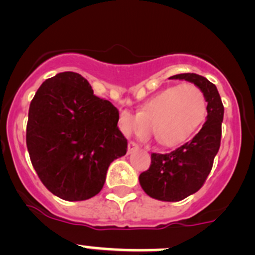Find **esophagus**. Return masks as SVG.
Wrapping results in <instances>:
<instances>
[{
	"label": "esophagus",
	"instance_id": "1",
	"mask_svg": "<svg viewBox=\"0 0 255 255\" xmlns=\"http://www.w3.org/2000/svg\"><path fill=\"white\" fill-rule=\"evenodd\" d=\"M136 150H138V145L136 142H133V141H130L128 145V153H132Z\"/></svg>",
	"mask_w": 255,
	"mask_h": 255
}]
</instances>
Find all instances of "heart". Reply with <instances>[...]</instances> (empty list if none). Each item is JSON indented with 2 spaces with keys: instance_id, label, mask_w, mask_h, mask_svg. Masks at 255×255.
I'll list each match as a JSON object with an SVG mask.
<instances>
[{
  "instance_id": "1",
  "label": "heart",
  "mask_w": 255,
  "mask_h": 255,
  "mask_svg": "<svg viewBox=\"0 0 255 255\" xmlns=\"http://www.w3.org/2000/svg\"><path fill=\"white\" fill-rule=\"evenodd\" d=\"M207 110L205 94L192 83L168 87L146 100L137 114L119 115V128L127 136L146 138L153 133L166 147L182 145L203 122Z\"/></svg>"
}]
</instances>
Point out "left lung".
I'll list each match as a JSON object with an SVG mask.
<instances>
[{
  "mask_svg": "<svg viewBox=\"0 0 255 255\" xmlns=\"http://www.w3.org/2000/svg\"><path fill=\"white\" fill-rule=\"evenodd\" d=\"M170 79L197 85L207 102V119L197 135L170 153H152L148 170L138 176L146 195L155 200L177 202L197 192L205 183L221 146L224 108L217 87L202 75L185 73Z\"/></svg>",
  "mask_w": 255,
  "mask_h": 255,
  "instance_id": "8db88e82",
  "label": "left lung"
}]
</instances>
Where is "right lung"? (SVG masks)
I'll use <instances>...</instances> for the list:
<instances>
[{"label":"right lung","mask_w":255,"mask_h":255,"mask_svg":"<svg viewBox=\"0 0 255 255\" xmlns=\"http://www.w3.org/2000/svg\"><path fill=\"white\" fill-rule=\"evenodd\" d=\"M119 110L95 97L85 78L63 72L37 90L28 112L26 142L43 185L65 201L102 191L110 163L127 153Z\"/></svg>","instance_id":"1"}]
</instances>
